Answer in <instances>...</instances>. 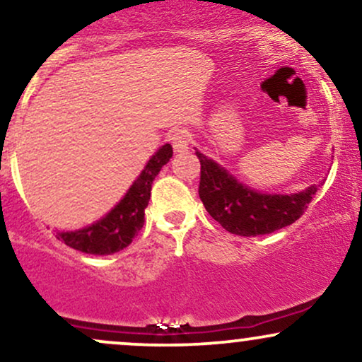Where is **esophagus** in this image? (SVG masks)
Masks as SVG:
<instances>
[{
	"label": "esophagus",
	"instance_id": "esophagus-1",
	"mask_svg": "<svg viewBox=\"0 0 362 362\" xmlns=\"http://www.w3.org/2000/svg\"><path fill=\"white\" fill-rule=\"evenodd\" d=\"M170 141H172L175 151H184L190 145V133L187 129H175L170 136Z\"/></svg>",
	"mask_w": 362,
	"mask_h": 362
}]
</instances>
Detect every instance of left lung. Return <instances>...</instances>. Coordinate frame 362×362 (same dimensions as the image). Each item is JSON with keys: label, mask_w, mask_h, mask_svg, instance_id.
I'll return each mask as SVG.
<instances>
[{"label": "left lung", "mask_w": 362, "mask_h": 362, "mask_svg": "<svg viewBox=\"0 0 362 362\" xmlns=\"http://www.w3.org/2000/svg\"><path fill=\"white\" fill-rule=\"evenodd\" d=\"M199 195L212 219L238 236H259L293 224L312 202L317 187L293 195H267L239 184L223 167L202 153Z\"/></svg>", "instance_id": "left-lung-1"}]
</instances>
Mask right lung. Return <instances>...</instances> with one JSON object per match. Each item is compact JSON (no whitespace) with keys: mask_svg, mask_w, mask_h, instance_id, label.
<instances>
[{"mask_svg":"<svg viewBox=\"0 0 362 362\" xmlns=\"http://www.w3.org/2000/svg\"><path fill=\"white\" fill-rule=\"evenodd\" d=\"M173 150L170 145H163L146 163L132 189L126 192L121 202L101 221L93 226L76 230V233H57L59 241L74 250L87 255H112L124 250L145 223V209L151 194V184L155 177L172 158Z\"/></svg>","mask_w":362,"mask_h":362,"instance_id":"add662e5","label":"right lung"}]
</instances>
